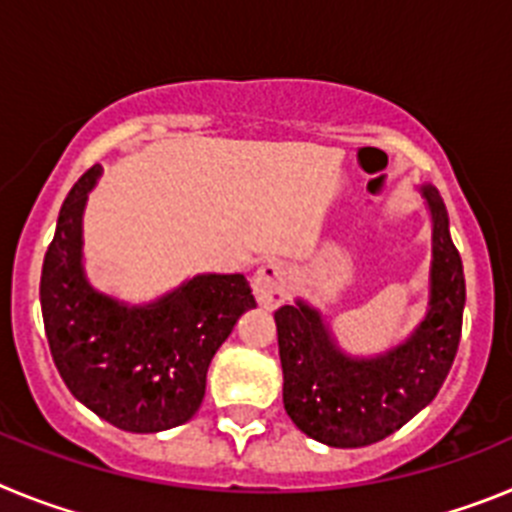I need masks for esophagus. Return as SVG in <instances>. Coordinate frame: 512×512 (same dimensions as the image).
<instances>
[{
	"label": "esophagus",
	"mask_w": 512,
	"mask_h": 512,
	"mask_svg": "<svg viewBox=\"0 0 512 512\" xmlns=\"http://www.w3.org/2000/svg\"><path fill=\"white\" fill-rule=\"evenodd\" d=\"M253 295L259 300L261 307L266 310H274V307L284 305V300L289 297V289H292V271L284 264L277 261H269V264L261 266L251 279Z\"/></svg>",
	"instance_id": "1"
}]
</instances>
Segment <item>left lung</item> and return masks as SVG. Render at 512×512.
<instances>
[{
  "mask_svg": "<svg viewBox=\"0 0 512 512\" xmlns=\"http://www.w3.org/2000/svg\"><path fill=\"white\" fill-rule=\"evenodd\" d=\"M420 192L433 223L431 295L410 338L384 354L348 356L305 300L274 312L284 410L302 433L336 449H359L400 431L438 395L454 364L467 302L464 266L441 194L431 184Z\"/></svg>",
  "mask_w": 512,
  "mask_h": 512,
  "instance_id": "8db88e82",
  "label": "left lung"
}]
</instances>
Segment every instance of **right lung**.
<instances>
[{
  "label": "right lung",
  "instance_id": "right-lung-1",
  "mask_svg": "<svg viewBox=\"0 0 512 512\" xmlns=\"http://www.w3.org/2000/svg\"><path fill=\"white\" fill-rule=\"evenodd\" d=\"M102 166L71 187L45 251L40 307L53 361L92 413L130 433L187 423L207 369L243 312L256 307L243 274H197L148 305L102 295L84 274L81 217Z\"/></svg>",
  "mask_w": 512,
  "mask_h": 512
}]
</instances>
